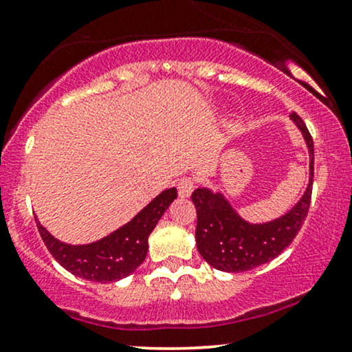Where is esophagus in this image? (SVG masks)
Masks as SVG:
<instances>
[{"label":"esophagus","instance_id":"obj_1","mask_svg":"<svg viewBox=\"0 0 352 352\" xmlns=\"http://www.w3.org/2000/svg\"><path fill=\"white\" fill-rule=\"evenodd\" d=\"M195 189V181L192 177H182L177 181V194L179 197H189Z\"/></svg>","mask_w":352,"mask_h":352}]
</instances>
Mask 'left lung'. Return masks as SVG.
Instances as JSON below:
<instances>
[{
    "label": "left lung",
    "mask_w": 352,
    "mask_h": 352,
    "mask_svg": "<svg viewBox=\"0 0 352 352\" xmlns=\"http://www.w3.org/2000/svg\"><path fill=\"white\" fill-rule=\"evenodd\" d=\"M292 120L301 129L309 148V184L305 195L285 216L266 224H248L221 194L197 189L192 194L197 210V248L210 266L226 272H245L278 256L293 242L311 205L314 179V142L300 115Z\"/></svg>",
    "instance_id": "1"
}]
</instances>
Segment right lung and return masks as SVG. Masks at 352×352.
Returning <instances> with one entry per match:
<instances>
[{"label":"right lung","mask_w":352,"mask_h":352,"mask_svg":"<svg viewBox=\"0 0 352 352\" xmlns=\"http://www.w3.org/2000/svg\"><path fill=\"white\" fill-rule=\"evenodd\" d=\"M176 197L175 187L162 192L126 226L99 242L80 247L59 242L38 223V219L35 221L46 248L62 267L86 280L107 283L129 276L144 263L148 235Z\"/></svg>","instance_id":"add662e5"}]
</instances>
